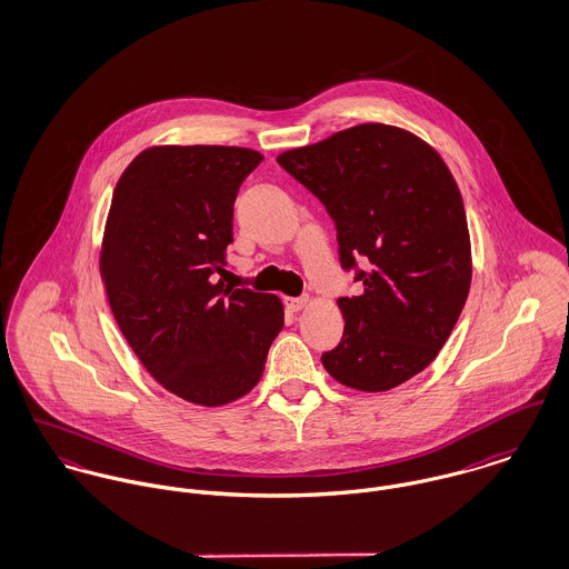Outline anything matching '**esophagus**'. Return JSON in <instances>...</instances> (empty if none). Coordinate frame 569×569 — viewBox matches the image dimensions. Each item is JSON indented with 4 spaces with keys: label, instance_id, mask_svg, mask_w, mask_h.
Returning <instances> with one entry per match:
<instances>
[{
    "label": "esophagus",
    "instance_id": "34e87169",
    "mask_svg": "<svg viewBox=\"0 0 569 569\" xmlns=\"http://www.w3.org/2000/svg\"><path fill=\"white\" fill-rule=\"evenodd\" d=\"M309 298H287V300H284L287 309L291 310V312H298V310L309 307Z\"/></svg>",
    "mask_w": 569,
    "mask_h": 569
}]
</instances>
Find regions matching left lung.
<instances>
[{
    "instance_id": "obj_1",
    "label": "left lung",
    "mask_w": 569,
    "mask_h": 569,
    "mask_svg": "<svg viewBox=\"0 0 569 569\" xmlns=\"http://www.w3.org/2000/svg\"><path fill=\"white\" fill-rule=\"evenodd\" d=\"M276 160L335 219L341 264L369 260L361 293L337 302L346 328L321 355L326 371L367 393L400 387L437 359L471 284L452 171L430 143L387 123H359Z\"/></svg>"
}]
</instances>
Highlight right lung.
<instances>
[{"instance_id":"1","label":"right lung","mask_w":569,"mask_h":569,"mask_svg":"<svg viewBox=\"0 0 569 569\" xmlns=\"http://www.w3.org/2000/svg\"><path fill=\"white\" fill-rule=\"evenodd\" d=\"M262 154L230 146H154L119 176L100 276L119 330L173 396L223 407L250 393L284 326L273 293L226 287L241 182Z\"/></svg>"}]
</instances>
